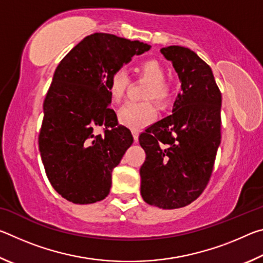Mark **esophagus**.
<instances>
[{
  "mask_svg": "<svg viewBox=\"0 0 263 263\" xmlns=\"http://www.w3.org/2000/svg\"><path fill=\"white\" fill-rule=\"evenodd\" d=\"M132 136H133V139L137 142L138 141V138H139V132L136 131V130H132Z\"/></svg>",
  "mask_w": 263,
  "mask_h": 263,
  "instance_id": "1",
  "label": "esophagus"
}]
</instances>
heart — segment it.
Returning <instances> with one entry per match:
<instances>
[{
    "label": "heart",
    "mask_w": 263,
    "mask_h": 263,
    "mask_svg": "<svg viewBox=\"0 0 263 263\" xmlns=\"http://www.w3.org/2000/svg\"><path fill=\"white\" fill-rule=\"evenodd\" d=\"M137 74L147 80L149 84L144 92L145 100H154L160 104L166 103L172 94V87L164 78L166 70L159 60L149 59L138 65ZM130 79L124 69H116L108 79L109 94L115 102L123 100L127 90ZM157 117V109L152 102H130L118 111V119L131 130L139 131L148 126Z\"/></svg>",
    "instance_id": "1"
}]
</instances>
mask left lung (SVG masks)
<instances>
[{"instance_id":"8db88e82","label":"left lung","mask_w":263,"mask_h":263,"mask_svg":"<svg viewBox=\"0 0 263 263\" xmlns=\"http://www.w3.org/2000/svg\"><path fill=\"white\" fill-rule=\"evenodd\" d=\"M172 61L182 91L173 114L139 136L146 153L140 168V194L161 209L188 205L205 189L220 144L221 94L212 70L183 46L160 50Z\"/></svg>"}]
</instances>
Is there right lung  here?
<instances>
[{"mask_svg":"<svg viewBox=\"0 0 263 263\" xmlns=\"http://www.w3.org/2000/svg\"><path fill=\"white\" fill-rule=\"evenodd\" d=\"M151 46L110 33L87 35L60 61L44 101L38 142L48 181L75 204L102 201L111 174L133 142L109 108L108 79ZM105 127L103 136L95 135Z\"/></svg>","mask_w":263,"mask_h":263,"instance_id":"1","label":"right lung"}]
</instances>
